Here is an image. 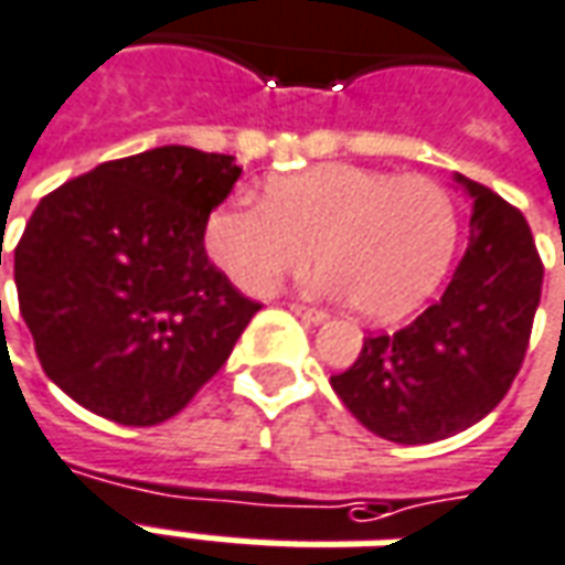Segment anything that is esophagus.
Returning <instances> with one entry per match:
<instances>
[{
	"instance_id": "obj_1",
	"label": "esophagus",
	"mask_w": 565,
	"mask_h": 565,
	"mask_svg": "<svg viewBox=\"0 0 565 565\" xmlns=\"http://www.w3.org/2000/svg\"><path fill=\"white\" fill-rule=\"evenodd\" d=\"M290 311H294V315H299L302 321H309V323H323V321H327V311L309 309V306H299V302H294V306H290Z\"/></svg>"
}]
</instances>
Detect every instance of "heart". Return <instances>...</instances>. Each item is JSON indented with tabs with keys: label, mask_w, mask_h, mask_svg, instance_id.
Returning <instances> with one entry per match:
<instances>
[{
	"label": "heart",
	"mask_w": 565,
	"mask_h": 565,
	"mask_svg": "<svg viewBox=\"0 0 565 565\" xmlns=\"http://www.w3.org/2000/svg\"><path fill=\"white\" fill-rule=\"evenodd\" d=\"M204 242L228 281L256 296L306 269L315 244L323 263L318 294L349 299L366 321H397L444 281L459 211L449 189L425 173L318 164L271 180L266 201H220Z\"/></svg>",
	"instance_id": "1"
}]
</instances>
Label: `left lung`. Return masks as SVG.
Segmentation results:
<instances>
[{
    "instance_id": "8db88e82",
    "label": "left lung",
    "mask_w": 565,
    "mask_h": 565,
    "mask_svg": "<svg viewBox=\"0 0 565 565\" xmlns=\"http://www.w3.org/2000/svg\"><path fill=\"white\" fill-rule=\"evenodd\" d=\"M475 207L471 238L444 296L394 333L366 337L330 376L339 401L392 444H434L502 404L530 345L544 266L523 214L456 173Z\"/></svg>"
}]
</instances>
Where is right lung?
I'll use <instances>...</instances> for the list:
<instances>
[{"label":"right lung","instance_id":"right-lung-1","mask_svg":"<svg viewBox=\"0 0 565 565\" xmlns=\"http://www.w3.org/2000/svg\"><path fill=\"white\" fill-rule=\"evenodd\" d=\"M235 156L159 146L39 201L14 247L18 302L45 376L118 425L177 416L226 364L259 302L204 250Z\"/></svg>","mask_w":565,"mask_h":565}]
</instances>
